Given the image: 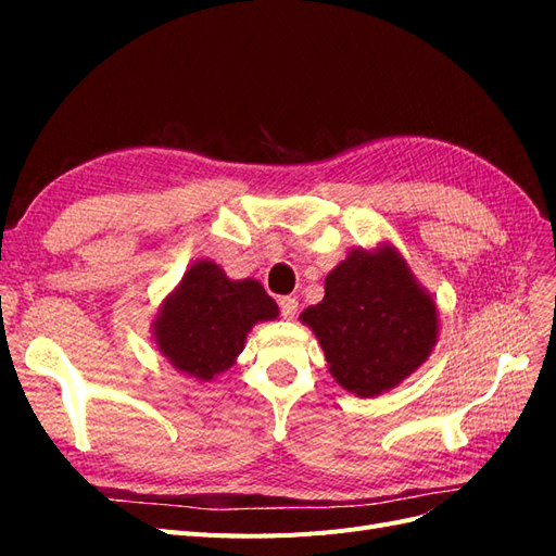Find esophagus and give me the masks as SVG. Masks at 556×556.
<instances>
[{"mask_svg": "<svg viewBox=\"0 0 556 556\" xmlns=\"http://www.w3.org/2000/svg\"><path fill=\"white\" fill-rule=\"evenodd\" d=\"M280 313L285 319H292L296 315V308H299V301L294 296H280Z\"/></svg>", "mask_w": 556, "mask_h": 556, "instance_id": "34e87169", "label": "esophagus"}]
</instances>
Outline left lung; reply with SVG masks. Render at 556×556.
<instances>
[{
    "mask_svg": "<svg viewBox=\"0 0 556 556\" xmlns=\"http://www.w3.org/2000/svg\"><path fill=\"white\" fill-rule=\"evenodd\" d=\"M343 390L374 399L422 366L439 343V306L390 243L357 248L325 278V299L299 315Z\"/></svg>",
    "mask_w": 556,
    "mask_h": 556,
    "instance_id": "left-lung-1",
    "label": "left lung"
}]
</instances>
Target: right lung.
Returning a JSON list of instances; mask_svg holds the SVG:
<instances>
[{"instance_id": "1", "label": "right lung", "mask_w": 556, "mask_h": 556, "mask_svg": "<svg viewBox=\"0 0 556 556\" xmlns=\"http://www.w3.org/2000/svg\"><path fill=\"white\" fill-rule=\"evenodd\" d=\"M278 313L260 280H231L213 260H197L162 299L150 331L178 374L211 382L237 364L252 327Z\"/></svg>"}]
</instances>
